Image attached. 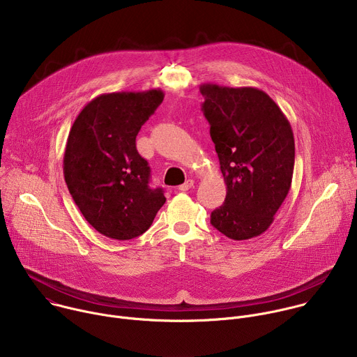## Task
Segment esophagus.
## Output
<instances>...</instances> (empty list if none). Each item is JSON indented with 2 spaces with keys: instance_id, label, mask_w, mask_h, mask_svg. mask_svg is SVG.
Segmentation results:
<instances>
[{
  "instance_id": "34e87169",
  "label": "esophagus",
  "mask_w": 357,
  "mask_h": 357,
  "mask_svg": "<svg viewBox=\"0 0 357 357\" xmlns=\"http://www.w3.org/2000/svg\"><path fill=\"white\" fill-rule=\"evenodd\" d=\"M193 185H195V181H193V179H188L185 183H182V185L179 186V190L186 192V190H189L190 188H193Z\"/></svg>"
}]
</instances>
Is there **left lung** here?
<instances>
[{
    "instance_id": "8db88e82",
    "label": "left lung",
    "mask_w": 357,
    "mask_h": 357,
    "mask_svg": "<svg viewBox=\"0 0 357 357\" xmlns=\"http://www.w3.org/2000/svg\"><path fill=\"white\" fill-rule=\"evenodd\" d=\"M202 112L227 185L211 223L233 240L264 233L287 197L294 174L295 142L289 121L275 101L256 87L205 83Z\"/></svg>"
}]
</instances>
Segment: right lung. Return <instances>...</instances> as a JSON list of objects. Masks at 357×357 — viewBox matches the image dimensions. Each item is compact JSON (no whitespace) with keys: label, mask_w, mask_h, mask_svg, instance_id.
<instances>
[{"label":"right lung","mask_w":357,"mask_h":357,"mask_svg":"<svg viewBox=\"0 0 357 357\" xmlns=\"http://www.w3.org/2000/svg\"><path fill=\"white\" fill-rule=\"evenodd\" d=\"M164 91L107 93L76 117L66 142L63 174L84 219L103 236L131 240L145 233L165 203L151 188V169L135 138L162 103Z\"/></svg>","instance_id":"add662e5"}]
</instances>
